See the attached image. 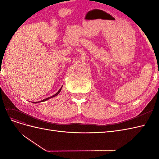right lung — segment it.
<instances>
[{
    "instance_id": "obj_1",
    "label": "right lung",
    "mask_w": 159,
    "mask_h": 159,
    "mask_svg": "<svg viewBox=\"0 0 159 159\" xmlns=\"http://www.w3.org/2000/svg\"><path fill=\"white\" fill-rule=\"evenodd\" d=\"M62 88V87H61ZM61 88L59 89V91H57V92L56 93V94H54V95H52V96H51V97H49V98H46V99H43V100H42V101H40V102H45V101H46V100H48V99H50V98H54V97H55V96H56V95H58V93L60 92V91H61Z\"/></svg>"
}]
</instances>
